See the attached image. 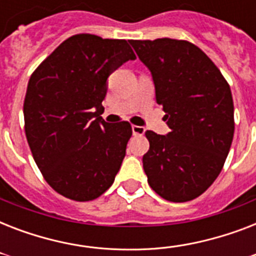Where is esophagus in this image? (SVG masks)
<instances>
[{
	"label": "esophagus",
	"mask_w": 256,
	"mask_h": 256,
	"mask_svg": "<svg viewBox=\"0 0 256 256\" xmlns=\"http://www.w3.org/2000/svg\"><path fill=\"white\" fill-rule=\"evenodd\" d=\"M132 130L134 136H144V132H146L144 128H142V126H136V124H132Z\"/></svg>",
	"instance_id": "obj_1"
}]
</instances>
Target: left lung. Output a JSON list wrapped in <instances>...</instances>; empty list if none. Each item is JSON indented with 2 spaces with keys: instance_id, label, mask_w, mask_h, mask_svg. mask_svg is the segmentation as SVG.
Wrapping results in <instances>:
<instances>
[{
  "instance_id": "8db88e82",
  "label": "left lung",
  "mask_w": 256,
  "mask_h": 256,
  "mask_svg": "<svg viewBox=\"0 0 256 256\" xmlns=\"http://www.w3.org/2000/svg\"><path fill=\"white\" fill-rule=\"evenodd\" d=\"M150 70L156 104L170 132H146L144 170L152 190L170 202L203 194L222 171L234 136L231 90L214 62L194 44L171 38L130 41Z\"/></svg>"
}]
</instances>
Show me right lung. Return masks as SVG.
<instances>
[{
  "label": "right lung",
  "mask_w": 256,
  "mask_h": 256,
  "mask_svg": "<svg viewBox=\"0 0 256 256\" xmlns=\"http://www.w3.org/2000/svg\"><path fill=\"white\" fill-rule=\"evenodd\" d=\"M136 54L124 40L77 34L64 41L28 84L26 140L46 182L86 202L112 186L132 134L128 122L102 120L108 76Z\"/></svg>",
  "instance_id": "obj_1"
}]
</instances>
